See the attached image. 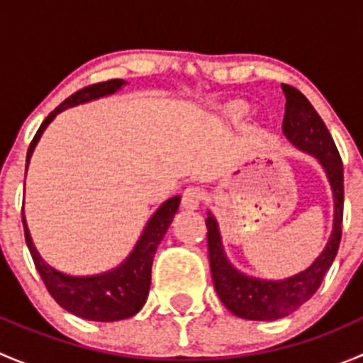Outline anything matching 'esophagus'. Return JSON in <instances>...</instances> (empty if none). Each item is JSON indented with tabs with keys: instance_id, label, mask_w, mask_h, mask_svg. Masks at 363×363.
<instances>
[{
	"instance_id": "34e87169",
	"label": "esophagus",
	"mask_w": 363,
	"mask_h": 363,
	"mask_svg": "<svg viewBox=\"0 0 363 363\" xmlns=\"http://www.w3.org/2000/svg\"><path fill=\"white\" fill-rule=\"evenodd\" d=\"M200 202H202V191H200L199 188L189 186V188H186L184 191H182V205H184L186 208H196Z\"/></svg>"
}]
</instances>
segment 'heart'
Segmentation results:
<instances>
[{"label":"heart","instance_id":"obj_1","mask_svg":"<svg viewBox=\"0 0 363 363\" xmlns=\"http://www.w3.org/2000/svg\"><path fill=\"white\" fill-rule=\"evenodd\" d=\"M244 113H246V107H244V105H235V107L232 108L233 117H242Z\"/></svg>","mask_w":363,"mask_h":363}]
</instances>
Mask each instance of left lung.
I'll return each instance as SVG.
<instances>
[{
  "instance_id": "left-lung-1",
  "label": "left lung",
  "mask_w": 363,
  "mask_h": 363,
  "mask_svg": "<svg viewBox=\"0 0 363 363\" xmlns=\"http://www.w3.org/2000/svg\"><path fill=\"white\" fill-rule=\"evenodd\" d=\"M281 87L286 96L283 133L296 147L320 160L330 181L335 202L334 232L325 251L318 256L309 269L284 281H262L244 276L230 265L223 252L216 219L208 214L205 225H207L208 262H211L214 288L228 311L244 320H277L288 316L303 302H307L316 294L325 274L330 269L342 235L344 175L342 160L335 147L334 138L320 113L314 111L309 100L298 89L288 84H281Z\"/></svg>"
}]
</instances>
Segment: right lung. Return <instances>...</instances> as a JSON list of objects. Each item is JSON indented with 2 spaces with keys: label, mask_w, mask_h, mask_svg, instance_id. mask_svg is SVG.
I'll return each mask as SVG.
<instances>
[{
  "label": "right lung",
  "mask_w": 363,
  "mask_h": 363,
  "mask_svg": "<svg viewBox=\"0 0 363 363\" xmlns=\"http://www.w3.org/2000/svg\"><path fill=\"white\" fill-rule=\"evenodd\" d=\"M123 84L124 80L121 79H112L107 80V82H96L82 87L77 93H73L72 96H68L63 104L57 105L45 117V121L40 124L38 131H36L31 144H29L26 161L29 163V158H31L36 142L42 137L47 124L57 113L63 112L68 107H75V105L84 104V101L96 100V98L105 96V94L116 93ZM179 202H181V196H174V199L167 200V202L161 205L158 211H156V214L149 219L140 240H138V244L135 246L130 258L123 265L111 270V272H105L93 277H72L67 276V274L57 272L52 267L47 265L40 258L35 246H33L23 214L26 244H28V250L31 252V258L35 262V267L38 270L40 277H42L43 284H45L47 291H49L50 296L63 309L75 314V316L84 318V320L117 321L137 314L145 303L149 286H151V269L156 247H158L161 239L167 233L168 226H170L172 219H174L175 212L179 208Z\"/></svg>",
  "instance_id": "right-lung-1"
}]
</instances>
